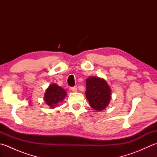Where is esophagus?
I'll return each mask as SVG.
<instances>
[{"label": "esophagus", "instance_id": "1", "mask_svg": "<svg viewBox=\"0 0 157 157\" xmlns=\"http://www.w3.org/2000/svg\"><path fill=\"white\" fill-rule=\"evenodd\" d=\"M70 90H72V91H75V92H76V91H77L78 90V88L76 86H75V87H70Z\"/></svg>", "mask_w": 157, "mask_h": 157}]
</instances>
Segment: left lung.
Listing matches in <instances>:
<instances>
[{"mask_svg":"<svg viewBox=\"0 0 157 157\" xmlns=\"http://www.w3.org/2000/svg\"><path fill=\"white\" fill-rule=\"evenodd\" d=\"M85 94L91 107L98 111L105 109L111 98V90L106 81L94 76L87 78Z\"/></svg>","mask_w":157,"mask_h":157,"instance_id":"8db88e82","label":"left lung"}]
</instances>
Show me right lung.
<instances>
[{
    "mask_svg": "<svg viewBox=\"0 0 157 157\" xmlns=\"http://www.w3.org/2000/svg\"><path fill=\"white\" fill-rule=\"evenodd\" d=\"M66 94L67 93L64 89L58 86L57 84L53 83L46 89L44 100L51 109H54L59 103L63 101Z\"/></svg>",
    "mask_w": 157,
    "mask_h": 157,
    "instance_id": "1",
    "label": "right lung"
}]
</instances>
